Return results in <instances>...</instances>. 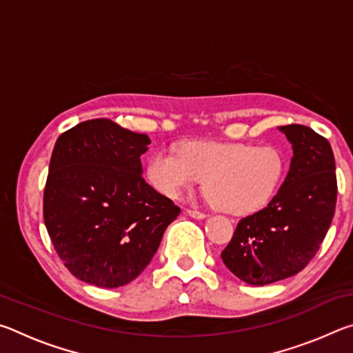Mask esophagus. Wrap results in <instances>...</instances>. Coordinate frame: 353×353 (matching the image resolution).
Instances as JSON below:
<instances>
[{"label": "esophagus", "instance_id": "1", "mask_svg": "<svg viewBox=\"0 0 353 353\" xmlns=\"http://www.w3.org/2000/svg\"><path fill=\"white\" fill-rule=\"evenodd\" d=\"M185 214H188V216L194 218V219H204V218H207L205 213L198 212V210H190V208H185Z\"/></svg>", "mask_w": 353, "mask_h": 353}]
</instances>
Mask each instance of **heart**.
<instances>
[{
  "instance_id": "1",
  "label": "heart",
  "mask_w": 353,
  "mask_h": 353,
  "mask_svg": "<svg viewBox=\"0 0 353 353\" xmlns=\"http://www.w3.org/2000/svg\"><path fill=\"white\" fill-rule=\"evenodd\" d=\"M146 176L166 198L181 199L205 179L208 198L219 210L250 214L265 208L285 176L283 154L274 146L243 141H188L179 152L159 149Z\"/></svg>"
}]
</instances>
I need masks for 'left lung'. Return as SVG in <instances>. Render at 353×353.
I'll list each match as a JSON object with an SVG mask.
<instances>
[{"label":"left lung","instance_id":"left-lung-1","mask_svg":"<svg viewBox=\"0 0 353 353\" xmlns=\"http://www.w3.org/2000/svg\"><path fill=\"white\" fill-rule=\"evenodd\" d=\"M279 129L292 145L288 174L270 204L238 223L221 252L232 274L255 286L301 272L319 250L336 207L330 143L302 124Z\"/></svg>","mask_w":353,"mask_h":353}]
</instances>
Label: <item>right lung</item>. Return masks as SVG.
I'll return each mask as SVG.
<instances>
[{"label":"right lung","instance_id":"add662e5","mask_svg":"<svg viewBox=\"0 0 353 353\" xmlns=\"http://www.w3.org/2000/svg\"><path fill=\"white\" fill-rule=\"evenodd\" d=\"M149 143L107 118L76 124L56 141L45 225L63 265L82 282L99 288L132 282L181 213L141 176Z\"/></svg>","mask_w":353,"mask_h":353}]
</instances>
